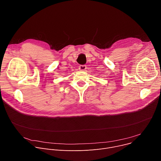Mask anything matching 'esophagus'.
<instances>
[{
	"instance_id": "esophagus-1",
	"label": "esophagus",
	"mask_w": 161,
	"mask_h": 161,
	"mask_svg": "<svg viewBox=\"0 0 161 161\" xmlns=\"http://www.w3.org/2000/svg\"><path fill=\"white\" fill-rule=\"evenodd\" d=\"M79 69L81 71H84L86 69V66L85 65H80L79 66Z\"/></svg>"
}]
</instances>
